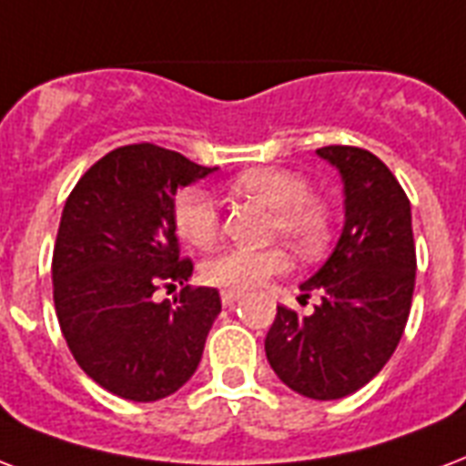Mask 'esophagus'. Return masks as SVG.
Returning <instances> with one entry per match:
<instances>
[{
	"instance_id": "obj_1",
	"label": "esophagus",
	"mask_w": 466,
	"mask_h": 466,
	"mask_svg": "<svg viewBox=\"0 0 466 466\" xmlns=\"http://www.w3.org/2000/svg\"><path fill=\"white\" fill-rule=\"evenodd\" d=\"M237 300H241L239 290H222V303L225 305H234Z\"/></svg>"
}]
</instances>
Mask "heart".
I'll return each instance as SVG.
<instances>
[{
	"label": "heart",
	"mask_w": 466,
	"mask_h": 466,
	"mask_svg": "<svg viewBox=\"0 0 466 466\" xmlns=\"http://www.w3.org/2000/svg\"><path fill=\"white\" fill-rule=\"evenodd\" d=\"M234 193L258 200L273 209V234H280L303 257L322 251L332 232L329 208L312 198L310 180L289 168H248L232 177ZM176 227L180 237L193 247H208L219 234V208L215 198L202 187H187L176 202ZM290 268L283 248H225L202 266L208 283L229 290H251L264 280Z\"/></svg>",
	"instance_id": "heart-1"
}]
</instances>
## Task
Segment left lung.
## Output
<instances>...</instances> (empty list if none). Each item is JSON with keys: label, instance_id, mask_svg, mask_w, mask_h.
<instances>
[{"label": "left lung", "instance_id": "left-lung-1", "mask_svg": "<svg viewBox=\"0 0 466 466\" xmlns=\"http://www.w3.org/2000/svg\"><path fill=\"white\" fill-rule=\"evenodd\" d=\"M315 154L339 170L344 225L328 261L300 283L312 315L279 305L266 360L289 389L337 400L374 379L406 329L415 289L410 202L386 163L354 147Z\"/></svg>", "mask_w": 466, "mask_h": 466}]
</instances>
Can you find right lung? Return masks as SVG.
Segmentation results:
<instances>
[{"label":"right lung","mask_w":466,"mask_h":466,"mask_svg":"<svg viewBox=\"0 0 466 466\" xmlns=\"http://www.w3.org/2000/svg\"><path fill=\"white\" fill-rule=\"evenodd\" d=\"M218 168L131 144L109 151L67 198L53 248V300L85 374L119 399L151 403L190 381L222 310L218 289H190L180 258L176 195ZM161 282H180L156 304ZM175 288V287H174Z\"/></svg>","instance_id":"right-lung-1"}]
</instances>
